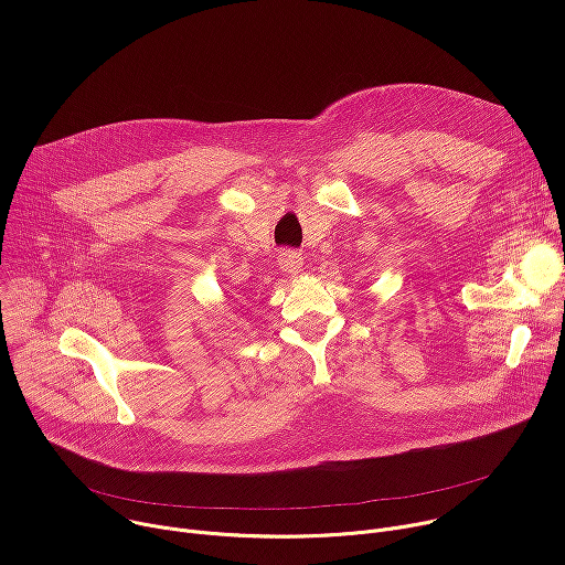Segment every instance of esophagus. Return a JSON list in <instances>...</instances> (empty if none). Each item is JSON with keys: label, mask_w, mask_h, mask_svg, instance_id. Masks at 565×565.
I'll return each instance as SVG.
<instances>
[{"label": "esophagus", "mask_w": 565, "mask_h": 565, "mask_svg": "<svg viewBox=\"0 0 565 565\" xmlns=\"http://www.w3.org/2000/svg\"><path fill=\"white\" fill-rule=\"evenodd\" d=\"M279 268H281L286 275L297 277V275H301V270H303V259H301V255H299L297 250H281V253H279Z\"/></svg>", "instance_id": "obj_1"}]
</instances>
